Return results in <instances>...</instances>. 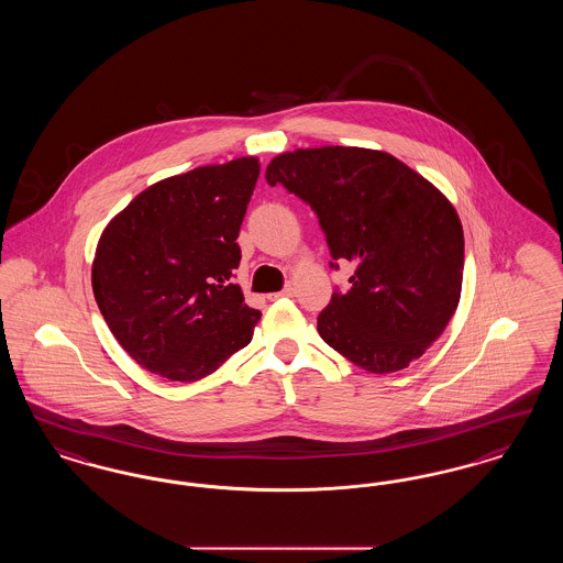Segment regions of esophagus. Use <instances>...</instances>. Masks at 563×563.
<instances>
[{
    "label": "esophagus",
    "mask_w": 563,
    "mask_h": 563,
    "mask_svg": "<svg viewBox=\"0 0 563 563\" xmlns=\"http://www.w3.org/2000/svg\"><path fill=\"white\" fill-rule=\"evenodd\" d=\"M295 289L294 285H287L283 291H278V294L269 295V299H278V297H294Z\"/></svg>",
    "instance_id": "obj_1"
}]
</instances>
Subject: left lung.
<instances>
[{"label": "left lung", "instance_id": "1", "mask_svg": "<svg viewBox=\"0 0 563 563\" xmlns=\"http://www.w3.org/2000/svg\"><path fill=\"white\" fill-rule=\"evenodd\" d=\"M319 217L331 268L350 262L346 294L319 314L322 340L372 374L405 369L454 317L464 234L452 202L386 152L312 147L266 168Z\"/></svg>", "mask_w": 563, "mask_h": 563}]
</instances>
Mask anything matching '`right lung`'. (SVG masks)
<instances>
[{
  "label": "right lung",
  "instance_id": "obj_1",
  "mask_svg": "<svg viewBox=\"0 0 563 563\" xmlns=\"http://www.w3.org/2000/svg\"><path fill=\"white\" fill-rule=\"evenodd\" d=\"M257 177L253 156L198 166L141 191L103 230L92 291L143 369L196 382L251 342L262 312L232 278Z\"/></svg>",
  "mask_w": 563,
  "mask_h": 563
}]
</instances>
